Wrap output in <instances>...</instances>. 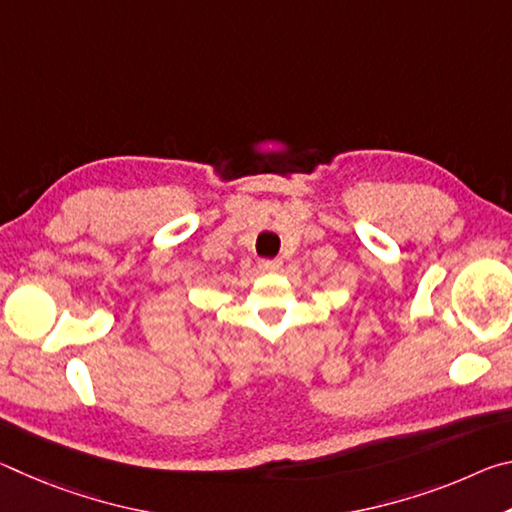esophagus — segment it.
Segmentation results:
<instances>
[{"mask_svg":"<svg viewBox=\"0 0 512 512\" xmlns=\"http://www.w3.org/2000/svg\"><path fill=\"white\" fill-rule=\"evenodd\" d=\"M259 268H262V271H280L282 259H262V262H259Z\"/></svg>","mask_w":512,"mask_h":512,"instance_id":"1","label":"esophagus"}]
</instances>
